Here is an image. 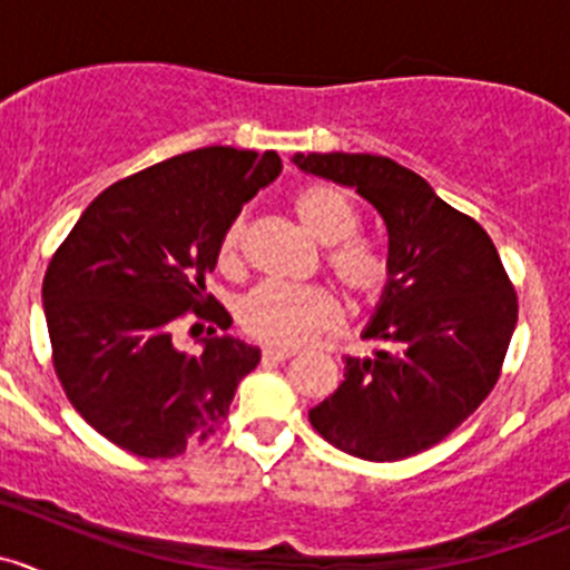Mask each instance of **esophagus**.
<instances>
[{"mask_svg":"<svg viewBox=\"0 0 570 570\" xmlns=\"http://www.w3.org/2000/svg\"><path fill=\"white\" fill-rule=\"evenodd\" d=\"M292 355H295V350H286V347H264L262 350L264 361H289Z\"/></svg>","mask_w":570,"mask_h":570,"instance_id":"1","label":"esophagus"}]
</instances>
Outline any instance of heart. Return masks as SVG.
Wrapping results in <instances>:
<instances>
[{
  "instance_id": "obj_1",
  "label": "heart",
  "mask_w": 570,
  "mask_h": 570,
  "mask_svg": "<svg viewBox=\"0 0 570 570\" xmlns=\"http://www.w3.org/2000/svg\"><path fill=\"white\" fill-rule=\"evenodd\" d=\"M292 215L303 232L322 245V264L333 284L358 306H372L389 289V258L381 248L355 237L358 206L336 184H308L292 198ZM245 220L223 232L217 258L228 273L243 269ZM239 325L250 338L273 347H301L338 322V303L322 286L262 284L239 303Z\"/></svg>"
}]
</instances>
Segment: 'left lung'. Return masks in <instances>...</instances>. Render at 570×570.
I'll list each match as a JSON object with an SVG mask.
<instances>
[{
	"label": "left lung",
	"mask_w": 570,
	"mask_h": 570,
	"mask_svg": "<svg viewBox=\"0 0 570 570\" xmlns=\"http://www.w3.org/2000/svg\"><path fill=\"white\" fill-rule=\"evenodd\" d=\"M297 168L358 189L389 234V289L344 381L308 411L342 452L389 463L458 430L493 392L519 320V295L474 217L422 176L377 154H297Z\"/></svg>",
	"instance_id": "obj_1"
}]
</instances>
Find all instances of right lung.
<instances>
[{"label":"right lung","instance_id":"add662e5","mask_svg":"<svg viewBox=\"0 0 570 570\" xmlns=\"http://www.w3.org/2000/svg\"><path fill=\"white\" fill-rule=\"evenodd\" d=\"M278 174L275 151L178 154L107 187L51 256L43 312L55 375L79 416L120 450L184 455L228 419L262 353L217 336L232 317L206 295V275L223 232ZM187 311L210 322L195 356L173 344Z\"/></svg>","mask_w":570,"mask_h":570}]
</instances>
